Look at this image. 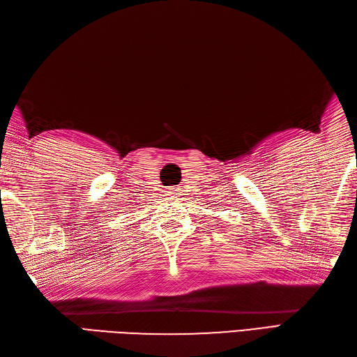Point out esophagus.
<instances>
[{
  "label": "esophagus",
  "mask_w": 357,
  "mask_h": 357,
  "mask_svg": "<svg viewBox=\"0 0 357 357\" xmlns=\"http://www.w3.org/2000/svg\"><path fill=\"white\" fill-rule=\"evenodd\" d=\"M167 193H168V195H170L172 198H176V197L179 195V193H178V189H170V190H168Z\"/></svg>",
  "instance_id": "34e87169"
}]
</instances>
